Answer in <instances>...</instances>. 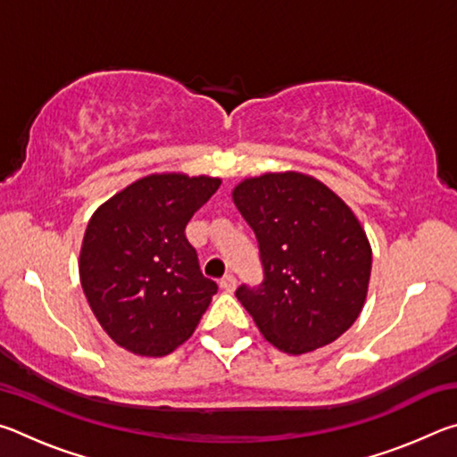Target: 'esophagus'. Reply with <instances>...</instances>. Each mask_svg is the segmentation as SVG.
I'll list each match as a JSON object with an SVG mask.
<instances>
[{
    "label": "esophagus",
    "instance_id": "obj_1",
    "mask_svg": "<svg viewBox=\"0 0 457 457\" xmlns=\"http://www.w3.org/2000/svg\"><path fill=\"white\" fill-rule=\"evenodd\" d=\"M220 286L226 292H234L236 290V286H237V280H236V276H231V274H226L221 278V282H220Z\"/></svg>",
    "mask_w": 457,
    "mask_h": 457
}]
</instances>
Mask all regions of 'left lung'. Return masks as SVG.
<instances>
[{
  "label": "left lung",
  "instance_id": "obj_1",
  "mask_svg": "<svg viewBox=\"0 0 457 457\" xmlns=\"http://www.w3.org/2000/svg\"><path fill=\"white\" fill-rule=\"evenodd\" d=\"M260 244L264 282L236 296L270 345L306 354L353 327L365 306L370 252L357 215L316 177H245L231 191Z\"/></svg>",
  "mask_w": 457,
  "mask_h": 457
}]
</instances>
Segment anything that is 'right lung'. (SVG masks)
I'll return each instance as SVG.
<instances>
[{
	"label": "right lung",
	"instance_id": "right-lung-1",
	"mask_svg": "<svg viewBox=\"0 0 457 457\" xmlns=\"http://www.w3.org/2000/svg\"><path fill=\"white\" fill-rule=\"evenodd\" d=\"M220 185L210 175L151 173L92 213L80 284L100 327L125 351L165 357L197 328L218 284L201 274L185 226Z\"/></svg>",
	"mask_w": 457,
	"mask_h": 457
}]
</instances>
